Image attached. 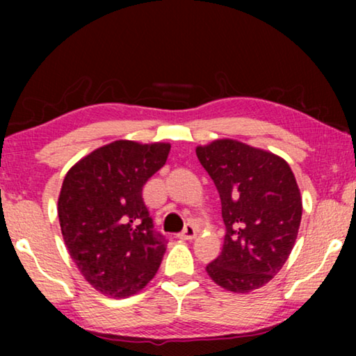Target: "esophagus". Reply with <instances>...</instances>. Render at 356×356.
Returning a JSON list of instances; mask_svg holds the SVG:
<instances>
[{"mask_svg":"<svg viewBox=\"0 0 356 356\" xmlns=\"http://www.w3.org/2000/svg\"><path fill=\"white\" fill-rule=\"evenodd\" d=\"M196 233H197V230H196V227H193V225H186L184 227V230L179 233V238H181V240H194V238H196Z\"/></svg>","mask_w":356,"mask_h":356,"instance_id":"1","label":"esophagus"}]
</instances>
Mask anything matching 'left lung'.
Returning a JSON list of instances; mask_svg holds the SVG:
<instances>
[{"label":"left lung","instance_id":"left-lung-1","mask_svg":"<svg viewBox=\"0 0 356 356\" xmlns=\"http://www.w3.org/2000/svg\"><path fill=\"white\" fill-rule=\"evenodd\" d=\"M216 183L225 223L223 250L206 270L218 286L250 293L274 279L298 236L303 202L290 165L236 139L197 145Z\"/></svg>","mask_w":356,"mask_h":356}]
</instances>
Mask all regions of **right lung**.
I'll list each match as a JSON object with an SVG mask.
<instances>
[{"label":"right lung","mask_w":356,"mask_h":356,"mask_svg":"<svg viewBox=\"0 0 356 356\" xmlns=\"http://www.w3.org/2000/svg\"><path fill=\"white\" fill-rule=\"evenodd\" d=\"M168 143L120 139L67 170L58 197L63 240L82 277L110 298L139 293L167 243L152 230L143 186L167 162Z\"/></svg>","instance_id":"right-lung-1"}]
</instances>
